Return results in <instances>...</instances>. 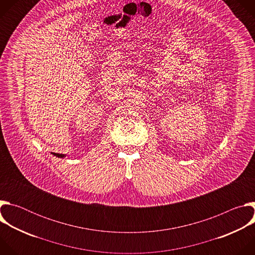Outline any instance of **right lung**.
<instances>
[{
	"label": "right lung",
	"mask_w": 255,
	"mask_h": 255,
	"mask_svg": "<svg viewBox=\"0 0 255 255\" xmlns=\"http://www.w3.org/2000/svg\"><path fill=\"white\" fill-rule=\"evenodd\" d=\"M52 154H53V155H55V156H57V157H64V156H65L64 154H60V153H54V152H52Z\"/></svg>",
	"instance_id": "1"
}]
</instances>
